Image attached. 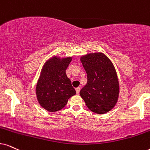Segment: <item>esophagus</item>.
I'll return each mask as SVG.
<instances>
[{
  "label": "esophagus",
  "instance_id": "1",
  "mask_svg": "<svg viewBox=\"0 0 150 150\" xmlns=\"http://www.w3.org/2000/svg\"><path fill=\"white\" fill-rule=\"evenodd\" d=\"M75 91H76V93H77V95H79V91H80V88H79V87H78V88H75Z\"/></svg>",
  "mask_w": 150,
  "mask_h": 150
}]
</instances>
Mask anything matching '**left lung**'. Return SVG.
<instances>
[{"label":"left lung","instance_id":"left-lung-1","mask_svg":"<svg viewBox=\"0 0 150 150\" xmlns=\"http://www.w3.org/2000/svg\"><path fill=\"white\" fill-rule=\"evenodd\" d=\"M87 74V84L79 94L93 112L104 114L117 103L119 82L113 64L103 53H90L80 59Z\"/></svg>","mask_w":150,"mask_h":150}]
</instances>
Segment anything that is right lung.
Instances as JSON below:
<instances>
[{"instance_id":"1","label":"right lung","mask_w":150,"mask_h":150,"mask_svg":"<svg viewBox=\"0 0 150 150\" xmlns=\"http://www.w3.org/2000/svg\"><path fill=\"white\" fill-rule=\"evenodd\" d=\"M72 57H53L45 62L36 87L37 100L43 109L55 112L63 109L71 97L76 94L66 69Z\"/></svg>"}]
</instances>
